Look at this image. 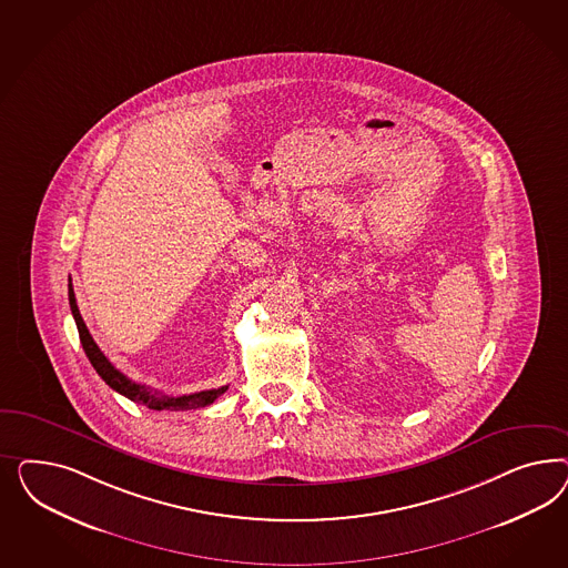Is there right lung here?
Returning <instances> with one entry per match:
<instances>
[{"label":"right lung","mask_w":568,"mask_h":568,"mask_svg":"<svg viewBox=\"0 0 568 568\" xmlns=\"http://www.w3.org/2000/svg\"><path fill=\"white\" fill-rule=\"evenodd\" d=\"M69 302L72 316H74V323H77V328H79L81 344H83V349H85L87 358L93 364V368L98 371V375H100L114 392H119L121 396L129 397L131 402H138L141 406H148L150 410H195V408H206V406H210L212 402H216V399L223 396L224 392L229 389V385H224V387H219V389L197 392V394H191V396H158L154 392H150L145 385H139L135 381L124 377L121 371H116V368L112 366V362L103 356L102 349L93 342V337H91V333H89V328H87L85 321H83V316H81V312H79L72 283H69Z\"/></svg>","instance_id":"obj_1"}]
</instances>
